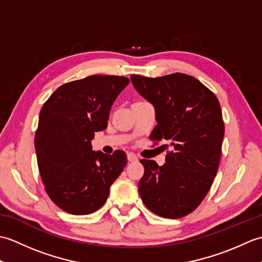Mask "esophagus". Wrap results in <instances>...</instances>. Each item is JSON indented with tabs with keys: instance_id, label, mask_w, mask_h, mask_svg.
I'll list each match as a JSON object with an SVG mask.
<instances>
[{
	"instance_id": "esophagus-1",
	"label": "esophagus",
	"mask_w": 262,
	"mask_h": 262,
	"mask_svg": "<svg viewBox=\"0 0 262 262\" xmlns=\"http://www.w3.org/2000/svg\"><path fill=\"white\" fill-rule=\"evenodd\" d=\"M127 159H128V161H129V162H136V161H137V157L134 153H128Z\"/></svg>"
}]
</instances>
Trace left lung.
<instances>
[{"mask_svg":"<svg viewBox=\"0 0 262 262\" xmlns=\"http://www.w3.org/2000/svg\"><path fill=\"white\" fill-rule=\"evenodd\" d=\"M130 80L155 109L158 125L149 138L165 140L173 147L162 166L141 160L145 171L138 191L154 214L180 219L198 207L217 173L224 137L220 102L202 82L187 74L154 79L132 75Z\"/></svg>","mask_w":262,"mask_h":262,"instance_id":"obj_1","label":"left lung"}]
</instances>
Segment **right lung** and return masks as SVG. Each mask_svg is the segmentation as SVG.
<instances>
[{"label": "right lung", "instance_id": "add662e5", "mask_svg": "<svg viewBox=\"0 0 262 262\" xmlns=\"http://www.w3.org/2000/svg\"><path fill=\"white\" fill-rule=\"evenodd\" d=\"M128 83L124 76L91 75L60 85L42 105L35 136L38 168L49 198L70 214L101 207L127 164L125 152L93 151L91 141L107 128Z\"/></svg>", "mask_w": 262, "mask_h": 262}]
</instances>
